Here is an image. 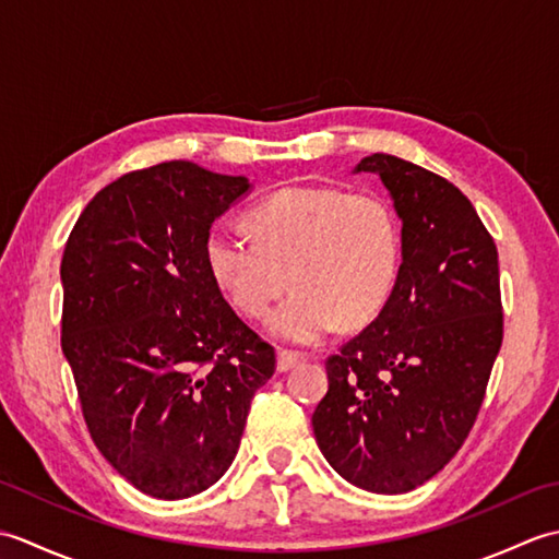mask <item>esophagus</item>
Instances as JSON below:
<instances>
[{
	"label": "esophagus",
	"mask_w": 559,
	"mask_h": 559,
	"mask_svg": "<svg viewBox=\"0 0 559 559\" xmlns=\"http://www.w3.org/2000/svg\"><path fill=\"white\" fill-rule=\"evenodd\" d=\"M302 360L300 353H293V350H278V358H276V370L278 372H288L293 370L295 365Z\"/></svg>",
	"instance_id": "34e87169"
}]
</instances>
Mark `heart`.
<instances>
[{
    "instance_id": "obj_1",
    "label": "heart",
    "mask_w": 559,
    "mask_h": 559,
    "mask_svg": "<svg viewBox=\"0 0 559 559\" xmlns=\"http://www.w3.org/2000/svg\"><path fill=\"white\" fill-rule=\"evenodd\" d=\"M254 235L235 223L209 233L206 264L237 310L266 319L271 336L317 343L341 319L365 324L386 305L401 264L396 213L382 197L326 185H293L252 211Z\"/></svg>"
}]
</instances>
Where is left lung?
<instances>
[{"label":"left lung","mask_w":559,"mask_h":559,"mask_svg":"<svg viewBox=\"0 0 559 559\" xmlns=\"http://www.w3.org/2000/svg\"><path fill=\"white\" fill-rule=\"evenodd\" d=\"M401 218L396 286L374 322L326 360L317 444L355 488L401 495L437 476L468 437L502 346L497 247L461 189L374 153Z\"/></svg>","instance_id":"left-lung-1"}]
</instances>
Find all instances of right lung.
Returning <instances> with one entry per match:
<instances>
[{
	"label": "right lung",
	"mask_w": 559,
	"mask_h": 559,
	"mask_svg": "<svg viewBox=\"0 0 559 559\" xmlns=\"http://www.w3.org/2000/svg\"><path fill=\"white\" fill-rule=\"evenodd\" d=\"M252 185L189 160L122 175L83 209L62 257V350L93 442L158 500L211 488L240 447L276 353L225 302L211 223Z\"/></svg>",
	"instance_id": "obj_1"
}]
</instances>
